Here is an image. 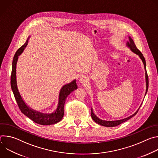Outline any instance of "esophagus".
I'll use <instances>...</instances> for the list:
<instances>
[{"label":"esophagus","mask_w":158,"mask_h":158,"mask_svg":"<svg viewBox=\"0 0 158 158\" xmlns=\"http://www.w3.org/2000/svg\"><path fill=\"white\" fill-rule=\"evenodd\" d=\"M87 77L85 76H82L80 77L79 78V81L81 82V83H84L87 81Z\"/></svg>","instance_id":"esophagus-1"}]
</instances>
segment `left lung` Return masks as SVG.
I'll use <instances>...</instances> for the list:
<instances>
[{
  "label": "left lung",
  "mask_w": 158,
  "mask_h": 158,
  "mask_svg": "<svg viewBox=\"0 0 158 158\" xmlns=\"http://www.w3.org/2000/svg\"><path fill=\"white\" fill-rule=\"evenodd\" d=\"M129 41L127 42L126 45L127 46L130 48V49L133 52H134L135 54H138L140 58L141 59V60H143V62L144 64V69H145V71H146V94L148 92V85H149V80H148V73H147V71H146V60H145V59H144V57L143 56V54L141 52V51L136 48V45H135L133 40L130 37H129ZM141 107V106H140ZM139 107V108H140ZM139 108L138 109V110L135 112V113L134 114H132V116H129V117H127L125 119H121V120H118V121H103V120H101L99 118H98L93 112V109H91V117L93 118V119L98 124L101 125V126H106V127H114V126H117L121 124H122L123 123L129 120V119H131V118H132L133 116H134L135 115H136L137 114V112H138Z\"/></svg>",
  "instance_id": "8db88e82"
}]
</instances>
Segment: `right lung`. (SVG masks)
I'll return each instance as SVG.
<instances>
[{
  "mask_svg": "<svg viewBox=\"0 0 158 158\" xmlns=\"http://www.w3.org/2000/svg\"><path fill=\"white\" fill-rule=\"evenodd\" d=\"M28 40L26 42L21 46L15 52L12 61V68L10 77V84L12 92L17 105L21 112L32 121L40 125H51L57 123L62 119L64 116V106L67 97L73 91L77 89L76 80L72 82L64 85L60 89L59 98L58 106L56 111L52 114H42L30 109L24 102L21 98L17 89L16 81V64L18 60V57L24 51L27 46Z\"/></svg>",
  "mask_w": 158,
  "mask_h": 158,
  "instance_id": "obj_1",
  "label": "right lung"
}]
</instances>
